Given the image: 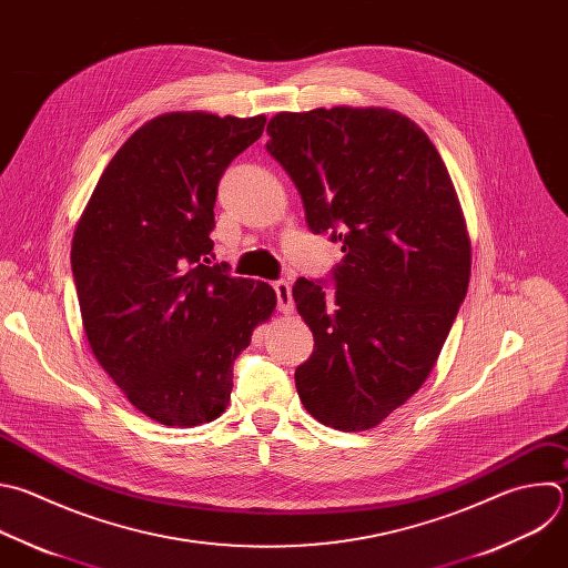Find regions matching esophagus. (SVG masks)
<instances>
[{
	"mask_svg": "<svg viewBox=\"0 0 568 568\" xmlns=\"http://www.w3.org/2000/svg\"><path fill=\"white\" fill-rule=\"evenodd\" d=\"M274 292L278 298V312L281 314H292L294 312V298H292V287L285 281L274 283Z\"/></svg>",
	"mask_w": 568,
	"mask_h": 568,
	"instance_id": "obj_1",
	"label": "esophagus"
}]
</instances>
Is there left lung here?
Wrapping results in <instances>:
<instances>
[{
    "mask_svg": "<svg viewBox=\"0 0 568 568\" xmlns=\"http://www.w3.org/2000/svg\"><path fill=\"white\" fill-rule=\"evenodd\" d=\"M267 133L307 227L343 252L336 290L292 287L314 334L294 372L301 404L334 430H369L424 386L466 296L470 239L455 184L424 129L393 109L283 111Z\"/></svg>",
    "mask_w": 568,
    "mask_h": 568,
    "instance_id": "left-lung-1",
    "label": "left lung"
}]
</instances>
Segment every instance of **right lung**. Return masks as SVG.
Here are the masks:
<instances>
[{"mask_svg":"<svg viewBox=\"0 0 568 568\" xmlns=\"http://www.w3.org/2000/svg\"><path fill=\"white\" fill-rule=\"evenodd\" d=\"M265 115L162 113L111 158L78 221L71 267L89 345L162 426L219 419L234 361L276 310L272 285L210 265L219 180Z\"/></svg>","mask_w":568,"mask_h":568,"instance_id":"add662e5","label":"right lung"}]
</instances>
